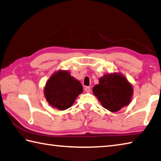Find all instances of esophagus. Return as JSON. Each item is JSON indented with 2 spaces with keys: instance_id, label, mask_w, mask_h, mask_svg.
Returning a JSON list of instances; mask_svg holds the SVG:
<instances>
[{
  "instance_id": "1",
  "label": "esophagus",
  "mask_w": 161,
  "mask_h": 161,
  "mask_svg": "<svg viewBox=\"0 0 161 161\" xmlns=\"http://www.w3.org/2000/svg\"><path fill=\"white\" fill-rule=\"evenodd\" d=\"M90 90H91L90 87L87 86V87H85V91H86V92H90Z\"/></svg>"
}]
</instances>
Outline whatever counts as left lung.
Listing matches in <instances>:
<instances>
[{"label":"left lung","instance_id":"obj_1","mask_svg":"<svg viewBox=\"0 0 161 161\" xmlns=\"http://www.w3.org/2000/svg\"><path fill=\"white\" fill-rule=\"evenodd\" d=\"M92 91L102 107L111 112L118 111L128 106L133 95L132 84L120 73L104 74Z\"/></svg>","mask_w":161,"mask_h":161}]
</instances>
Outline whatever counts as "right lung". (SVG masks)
I'll return each instance as SVG.
<instances>
[{
	"mask_svg": "<svg viewBox=\"0 0 161 161\" xmlns=\"http://www.w3.org/2000/svg\"><path fill=\"white\" fill-rule=\"evenodd\" d=\"M83 89L79 80L66 70H59L51 75L44 87V95L53 107L64 111L71 107Z\"/></svg>",
	"mask_w": 161,
	"mask_h": 161,
	"instance_id": "add662e5",
	"label": "right lung"
}]
</instances>
